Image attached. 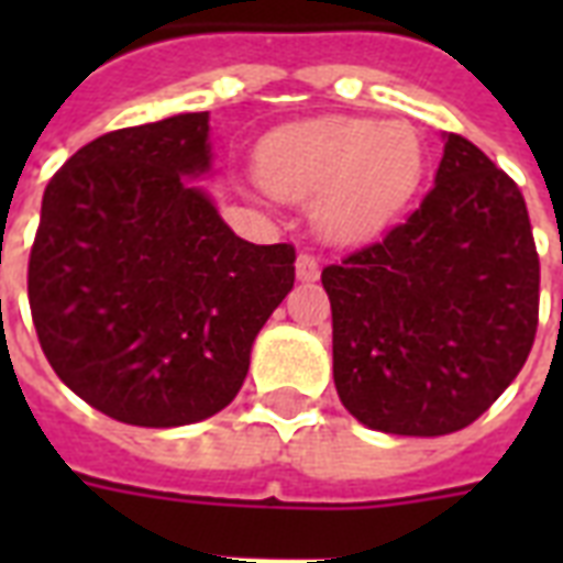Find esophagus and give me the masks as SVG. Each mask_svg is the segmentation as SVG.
<instances>
[{
    "mask_svg": "<svg viewBox=\"0 0 563 563\" xmlns=\"http://www.w3.org/2000/svg\"><path fill=\"white\" fill-rule=\"evenodd\" d=\"M295 274H298V280H303V283L318 280V274H321V268H318L316 256H312V254H300L298 263H295Z\"/></svg>",
    "mask_w": 563,
    "mask_h": 563,
    "instance_id": "obj_1",
    "label": "esophagus"
}]
</instances>
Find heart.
I'll use <instances>...</instances> for the list:
<instances>
[{"label":"heart","mask_w":563,"mask_h":563,"mask_svg":"<svg viewBox=\"0 0 563 563\" xmlns=\"http://www.w3.org/2000/svg\"><path fill=\"white\" fill-rule=\"evenodd\" d=\"M256 180L286 201L312 198V221L330 242H365L388 228L423 175V145L406 122L321 117L268 134Z\"/></svg>","instance_id":"heart-1"}]
</instances>
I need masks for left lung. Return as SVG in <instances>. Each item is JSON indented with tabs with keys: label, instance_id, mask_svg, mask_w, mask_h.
I'll return each instance as SVG.
<instances>
[{
	"label": "left lung",
	"instance_id": "8db88e82",
	"mask_svg": "<svg viewBox=\"0 0 563 563\" xmlns=\"http://www.w3.org/2000/svg\"><path fill=\"white\" fill-rule=\"evenodd\" d=\"M344 409L388 435H446L520 374L541 263L517 184L459 134L409 219L321 272Z\"/></svg>",
	"mask_w": 563,
	"mask_h": 563
}]
</instances>
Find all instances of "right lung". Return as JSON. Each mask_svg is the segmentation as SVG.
Returning a JSON list of instances; mask_svg holds the SVG:
<instances>
[{
  "mask_svg": "<svg viewBox=\"0 0 563 563\" xmlns=\"http://www.w3.org/2000/svg\"><path fill=\"white\" fill-rule=\"evenodd\" d=\"M210 113L92 140L48 180L29 303L48 365L131 427H187L239 394L295 286V247L254 245L207 189Z\"/></svg>",
  "mask_w": 563,
  "mask_h": 563,
  "instance_id": "right-lung-1",
  "label": "right lung"
}]
</instances>
